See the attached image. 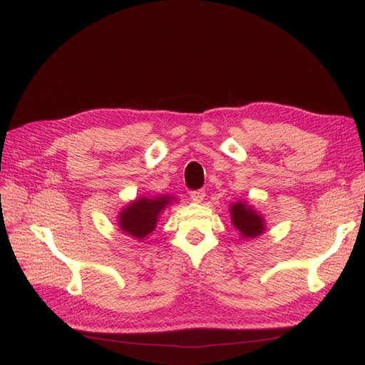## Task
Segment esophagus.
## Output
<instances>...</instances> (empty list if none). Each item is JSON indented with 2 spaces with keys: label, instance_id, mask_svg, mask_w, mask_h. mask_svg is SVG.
Masks as SVG:
<instances>
[{
  "label": "esophagus",
  "instance_id": "1",
  "mask_svg": "<svg viewBox=\"0 0 365 365\" xmlns=\"http://www.w3.org/2000/svg\"><path fill=\"white\" fill-rule=\"evenodd\" d=\"M190 197L195 202H201L204 200V197H206V190H204V189L193 190V192H190Z\"/></svg>",
  "mask_w": 365,
  "mask_h": 365
}]
</instances>
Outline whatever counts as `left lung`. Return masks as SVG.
Here are the masks:
<instances>
[{
	"instance_id": "8db88e82",
	"label": "left lung",
	"mask_w": 365,
	"mask_h": 365,
	"mask_svg": "<svg viewBox=\"0 0 365 365\" xmlns=\"http://www.w3.org/2000/svg\"><path fill=\"white\" fill-rule=\"evenodd\" d=\"M230 217H232L234 226L242 232L245 238H254L264 230L263 218L243 202H237L230 207Z\"/></svg>"
}]
</instances>
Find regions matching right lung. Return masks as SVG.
Segmentation results:
<instances>
[{
	"label": "right lung",
	"instance_id": "right-lung-1",
	"mask_svg": "<svg viewBox=\"0 0 365 365\" xmlns=\"http://www.w3.org/2000/svg\"><path fill=\"white\" fill-rule=\"evenodd\" d=\"M168 202H170L168 197L136 200L120 213V229L131 237H136L139 240L144 238L156 227L159 213Z\"/></svg>",
	"mask_w": 365,
	"mask_h": 365
}]
</instances>
